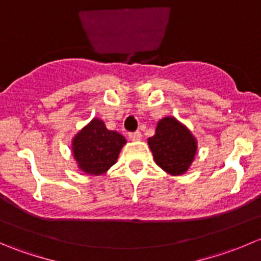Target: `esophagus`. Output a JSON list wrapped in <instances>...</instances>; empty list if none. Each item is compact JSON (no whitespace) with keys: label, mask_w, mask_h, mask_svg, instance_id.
<instances>
[{"label":"esophagus","mask_w":261,"mask_h":261,"mask_svg":"<svg viewBox=\"0 0 261 261\" xmlns=\"http://www.w3.org/2000/svg\"><path fill=\"white\" fill-rule=\"evenodd\" d=\"M128 138H130L131 141H139V140H141V133L140 131L131 133V134H128Z\"/></svg>","instance_id":"esophagus-1"}]
</instances>
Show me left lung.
<instances>
[{"label": "left lung", "mask_w": 261, "mask_h": 261, "mask_svg": "<svg viewBox=\"0 0 261 261\" xmlns=\"http://www.w3.org/2000/svg\"><path fill=\"white\" fill-rule=\"evenodd\" d=\"M155 163L170 175H181L191 168L198 143L188 127L174 116L158 121L155 134L147 139Z\"/></svg>", "instance_id": "8db88e82"}]
</instances>
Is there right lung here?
Wrapping results in <instances>:
<instances>
[{
  "mask_svg": "<svg viewBox=\"0 0 261 261\" xmlns=\"http://www.w3.org/2000/svg\"><path fill=\"white\" fill-rule=\"evenodd\" d=\"M126 143L121 134L106 127L103 120L93 117L72 139V154L81 172L102 175L117 162Z\"/></svg>",
  "mask_w": 261,
  "mask_h": 261,
  "instance_id": "obj_1",
  "label": "right lung"
}]
</instances>
